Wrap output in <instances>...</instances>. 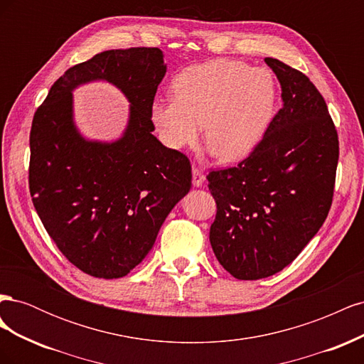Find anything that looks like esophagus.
<instances>
[{"mask_svg": "<svg viewBox=\"0 0 364 364\" xmlns=\"http://www.w3.org/2000/svg\"><path fill=\"white\" fill-rule=\"evenodd\" d=\"M205 182V174L202 173V170L199 167H193V185L194 186H202Z\"/></svg>", "mask_w": 364, "mask_h": 364, "instance_id": "34e87169", "label": "esophagus"}]
</instances>
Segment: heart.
I'll return each instance as SVG.
<instances>
[{
  "label": "heart",
  "mask_w": 364,
  "mask_h": 364,
  "mask_svg": "<svg viewBox=\"0 0 364 364\" xmlns=\"http://www.w3.org/2000/svg\"><path fill=\"white\" fill-rule=\"evenodd\" d=\"M173 95L155 100L150 117L171 150L193 147L205 124V142L225 162L246 158L261 141L274 107V83L264 68L215 59L182 70L171 82Z\"/></svg>",
  "instance_id": "obj_1"
}]
</instances>
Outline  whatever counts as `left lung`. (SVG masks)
I'll return each mask as SVG.
<instances>
[{"label":"left lung","instance_id":"1","mask_svg":"<svg viewBox=\"0 0 364 364\" xmlns=\"http://www.w3.org/2000/svg\"><path fill=\"white\" fill-rule=\"evenodd\" d=\"M282 107L235 167L206 176L217 214L209 241L234 278L272 277L299 255L333 203L338 136L322 94L308 77L266 58Z\"/></svg>","mask_w":364,"mask_h":364}]
</instances>
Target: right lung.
Returning a JSON list of instances; mask_svg holds the SVG:
<instances>
[{
    "mask_svg": "<svg viewBox=\"0 0 364 364\" xmlns=\"http://www.w3.org/2000/svg\"><path fill=\"white\" fill-rule=\"evenodd\" d=\"M165 71L159 48L98 53L65 71L33 117V205L63 257L91 277H126L191 188L190 159L151 134L150 107ZM92 80L115 84L131 102L129 124L118 141H86L75 129L70 92Z\"/></svg>",
    "mask_w": 364,
    "mask_h": 364,
    "instance_id": "right-lung-1",
    "label": "right lung"
}]
</instances>
